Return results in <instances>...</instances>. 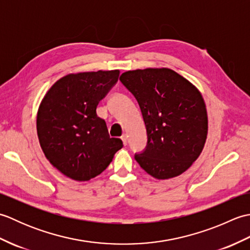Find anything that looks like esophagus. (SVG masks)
Instances as JSON below:
<instances>
[{
	"mask_svg": "<svg viewBox=\"0 0 250 250\" xmlns=\"http://www.w3.org/2000/svg\"><path fill=\"white\" fill-rule=\"evenodd\" d=\"M121 140H122V142H124L125 145L128 144V135H126V134H122Z\"/></svg>",
	"mask_w": 250,
	"mask_h": 250,
	"instance_id": "34e87169",
	"label": "esophagus"
}]
</instances>
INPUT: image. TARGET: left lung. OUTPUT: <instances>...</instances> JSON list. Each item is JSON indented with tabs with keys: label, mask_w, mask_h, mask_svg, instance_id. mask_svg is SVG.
I'll return each instance as SVG.
<instances>
[{
	"label": "left lung",
	"mask_w": 250,
	"mask_h": 250,
	"mask_svg": "<svg viewBox=\"0 0 250 250\" xmlns=\"http://www.w3.org/2000/svg\"><path fill=\"white\" fill-rule=\"evenodd\" d=\"M119 79L139 103L147 131V147L135 160L157 179L179 176L199 158L207 139V110L199 89L167 67L126 71Z\"/></svg>",
	"instance_id": "8db88e82"
}]
</instances>
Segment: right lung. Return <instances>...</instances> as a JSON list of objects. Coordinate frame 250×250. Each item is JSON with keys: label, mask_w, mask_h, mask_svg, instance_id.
I'll return each instance as SVG.
<instances>
[{"label": "right lung", "mask_w": 250, "mask_h": 250, "mask_svg": "<svg viewBox=\"0 0 250 250\" xmlns=\"http://www.w3.org/2000/svg\"><path fill=\"white\" fill-rule=\"evenodd\" d=\"M119 70L72 73L57 81L44 95L36 130L45 157L58 171L77 182L98 176L124 147L109 137L97 107L118 81Z\"/></svg>", "instance_id": "add662e5"}]
</instances>
